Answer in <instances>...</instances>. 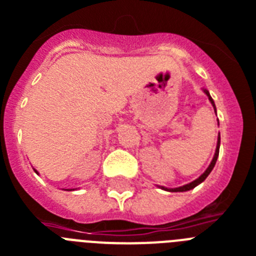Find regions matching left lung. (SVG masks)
Instances as JSON below:
<instances>
[{"label": "left lung", "instance_id": "obj_1", "mask_svg": "<svg viewBox=\"0 0 256 256\" xmlns=\"http://www.w3.org/2000/svg\"><path fill=\"white\" fill-rule=\"evenodd\" d=\"M204 94H206V95L208 96V98H210V102H211V104L214 105V112H216V106H214V100H212L211 95H210V92H208L207 90H204ZM218 150H220V134H218V146H216V152H214V158H212L211 164H210V166H208V168H207V170H206L204 173H203V174L200 176V177L196 178V180H195V181L190 182V184H184V186H181V188H162V186H161V188H164V190H166V191H172V192H178V191H188V190H191V188H194L195 186H198V184H202V182L204 181L206 178L208 177V174H210V173H211L212 169H214V164H216V161H218Z\"/></svg>", "mask_w": 256, "mask_h": 256}]
</instances>
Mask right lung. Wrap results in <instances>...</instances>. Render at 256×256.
<instances>
[{
    "instance_id": "add662e5",
    "label": "right lung",
    "mask_w": 256,
    "mask_h": 256,
    "mask_svg": "<svg viewBox=\"0 0 256 256\" xmlns=\"http://www.w3.org/2000/svg\"><path fill=\"white\" fill-rule=\"evenodd\" d=\"M35 172H36V170H35ZM36 173H38V172H36Z\"/></svg>"
}]
</instances>
